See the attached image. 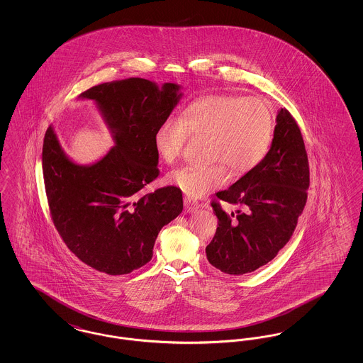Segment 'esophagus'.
<instances>
[{"mask_svg": "<svg viewBox=\"0 0 363 363\" xmlns=\"http://www.w3.org/2000/svg\"><path fill=\"white\" fill-rule=\"evenodd\" d=\"M184 206H185V211L186 212H194L199 208V203L190 197H185L184 199Z\"/></svg>", "mask_w": 363, "mask_h": 363, "instance_id": "34e87169", "label": "esophagus"}]
</instances>
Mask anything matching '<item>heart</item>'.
Returning <instances> with one entry per match:
<instances>
[{"label": "heart", "instance_id": "1", "mask_svg": "<svg viewBox=\"0 0 363 363\" xmlns=\"http://www.w3.org/2000/svg\"><path fill=\"white\" fill-rule=\"evenodd\" d=\"M275 132L271 107L259 96L209 94L186 104L175 118L156 128L154 145L166 164H173L190 138H207L206 160L169 174L167 181L189 197L223 186L228 170L235 178L257 169L267 157Z\"/></svg>", "mask_w": 363, "mask_h": 363}]
</instances>
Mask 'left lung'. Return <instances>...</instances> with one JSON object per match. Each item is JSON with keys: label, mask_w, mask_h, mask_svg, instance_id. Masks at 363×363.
Instances as JSON below:
<instances>
[{"label": "left lung", "mask_w": 363, "mask_h": 363, "mask_svg": "<svg viewBox=\"0 0 363 363\" xmlns=\"http://www.w3.org/2000/svg\"><path fill=\"white\" fill-rule=\"evenodd\" d=\"M277 121L262 163L218 191L211 203L218 228L206 253L211 265L228 275L253 272L275 259L290 241L308 200L311 173L301 129L287 108L279 111ZM220 199L239 211L227 214Z\"/></svg>", "instance_id": "1"}]
</instances>
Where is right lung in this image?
<instances>
[{"mask_svg":"<svg viewBox=\"0 0 363 363\" xmlns=\"http://www.w3.org/2000/svg\"><path fill=\"white\" fill-rule=\"evenodd\" d=\"M178 89L132 77L84 91L80 96L99 104L116 140L92 166L70 162L52 128L46 130L42 166L52 223L70 252L99 272L117 277L145 265L160 228L182 212L177 186L143 193L160 173L154 135Z\"/></svg>","mask_w":363,"mask_h":363,"instance_id":"1","label":"right lung"}]
</instances>
